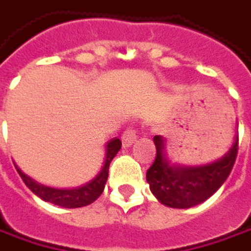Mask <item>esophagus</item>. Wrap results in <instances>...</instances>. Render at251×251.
<instances>
[{"mask_svg":"<svg viewBox=\"0 0 251 251\" xmlns=\"http://www.w3.org/2000/svg\"><path fill=\"white\" fill-rule=\"evenodd\" d=\"M137 139V132L136 129H133V127H129V129H126L125 132H124V135H122V143H124V146H132L135 142H136Z\"/></svg>","mask_w":251,"mask_h":251,"instance_id":"34e87169","label":"esophagus"}]
</instances>
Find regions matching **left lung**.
Returning <instances> with one entry per match:
<instances>
[{"instance_id":"left-lung-1","label":"left lung","mask_w":251,"mask_h":251,"mask_svg":"<svg viewBox=\"0 0 251 251\" xmlns=\"http://www.w3.org/2000/svg\"><path fill=\"white\" fill-rule=\"evenodd\" d=\"M156 160L147 170L146 181L157 201L169 208L187 209L212 197L229 177L237 154V133L233 145L224 156L202 166H181L173 163L167 153L166 139L153 137Z\"/></svg>"}]
</instances>
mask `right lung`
Listing matches in <instances>:
<instances>
[{
	"label": "right lung",
	"instance_id": "add662e5",
	"mask_svg": "<svg viewBox=\"0 0 251 251\" xmlns=\"http://www.w3.org/2000/svg\"><path fill=\"white\" fill-rule=\"evenodd\" d=\"M121 146H122V142L118 137L111 139L105 145V160L100 173L94 177L93 180L85 182L81 187H77V188H51V187L43 185L33 178H30L27 174H25L18 167L17 164H15V167H17L21 178L26 184L27 188L35 195H38L40 200L59 205L63 208H81V206H87V205L93 203L102 194L106 180H108L109 164H111L112 158L116 156V153L121 150Z\"/></svg>",
	"mask_w": 251,
	"mask_h": 251
}]
</instances>
